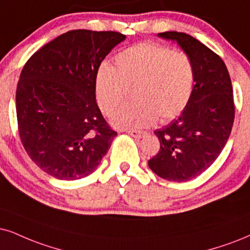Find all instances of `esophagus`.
Listing matches in <instances>:
<instances>
[{
  "mask_svg": "<svg viewBox=\"0 0 250 250\" xmlns=\"http://www.w3.org/2000/svg\"><path fill=\"white\" fill-rule=\"evenodd\" d=\"M127 132L132 137H136V138H142L143 136L146 135V132L145 131H140V130H127Z\"/></svg>",
  "mask_w": 250,
  "mask_h": 250,
  "instance_id": "1",
  "label": "esophagus"
}]
</instances>
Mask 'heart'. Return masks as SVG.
Returning a JSON list of instances; mask_svg holds the SVG:
<instances>
[{"mask_svg":"<svg viewBox=\"0 0 250 250\" xmlns=\"http://www.w3.org/2000/svg\"><path fill=\"white\" fill-rule=\"evenodd\" d=\"M194 67L188 54L157 42L129 47L115 56V67L104 63L96 76L97 103L110 115L131 90L134 102L113 115L116 128L148 127L179 115L190 100Z\"/></svg>","mask_w":250,"mask_h":250,"instance_id":"heart-1","label":"heart"}]
</instances>
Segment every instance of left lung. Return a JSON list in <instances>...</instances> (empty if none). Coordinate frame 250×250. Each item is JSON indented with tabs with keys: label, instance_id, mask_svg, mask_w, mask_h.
I'll list each match as a JSON object with an SVG mask.
<instances>
[{
	"label": "left lung",
	"instance_id": "left-lung-1",
	"mask_svg": "<svg viewBox=\"0 0 250 250\" xmlns=\"http://www.w3.org/2000/svg\"><path fill=\"white\" fill-rule=\"evenodd\" d=\"M159 37L175 40L188 54L195 84L179 118L154 131L160 148L148 167L168 181H188L212 165L229 140L235 112L232 82L220 56L201 41L175 31Z\"/></svg>",
	"mask_w": 250,
	"mask_h": 250
}]
</instances>
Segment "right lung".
Returning a JSON list of instances; mask_svg holds the SVG:
<instances>
[{"label": "right lung", "instance_id": "right-lung-1", "mask_svg": "<svg viewBox=\"0 0 250 250\" xmlns=\"http://www.w3.org/2000/svg\"><path fill=\"white\" fill-rule=\"evenodd\" d=\"M125 39L114 31L72 30L27 60L16 91L21 144L32 162L59 180L90 175L118 132L96 102V76Z\"/></svg>", "mask_w": 250, "mask_h": 250}]
</instances>
